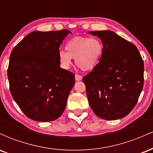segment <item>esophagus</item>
<instances>
[{"label": "esophagus", "mask_w": 153, "mask_h": 153, "mask_svg": "<svg viewBox=\"0 0 153 153\" xmlns=\"http://www.w3.org/2000/svg\"><path fill=\"white\" fill-rule=\"evenodd\" d=\"M75 80H77V81H79V80H82V77L81 76V75H79V74H75Z\"/></svg>", "instance_id": "34e87169"}]
</instances>
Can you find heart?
<instances>
[{
  "instance_id": "heart-1",
  "label": "heart",
  "mask_w": 153,
  "mask_h": 153,
  "mask_svg": "<svg viewBox=\"0 0 153 153\" xmlns=\"http://www.w3.org/2000/svg\"><path fill=\"white\" fill-rule=\"evenodd\" d=\"M65 51L59 52L61 66L68 69L72 64V59L83 71H91L99 64L103 54L102 42L98 38L88 36H75L65 45Z\"/></svg>"
}]
</instances>
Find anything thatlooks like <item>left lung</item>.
<instances>
[{"mask_svg": "<svg viewBox=\"0 0 153 153\" xmlns=\"http://www.w3.org/2000/svg\"><path fill=\"white\" fill-rule=\"evenodd\" d=\"M89 33L103 45L99 64L82 78L89 105L100 118L121 119L134 108L143 88V59L134 45L113 31Z\"/></svg>", "mask_w": 153, "mask_h": 153, "instance_id": "left-lung-1", "label": "left lung"}]
</instances>
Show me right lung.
I'll return each instance as SVG.
<instances>
[{"mask_svg": "<svg viewBox=\"0 0 153 153\" xmlns=\"http://www.w3.org/2000/svg\"><path fill=\"white\" fill-rule=\"evenodd\" d=\"M71 31H35L14 47L8 78L12 97L28 118L47 122L65 108L75 75L59 67V46Z\"/></svg>", "mask_w": 153, "mask_h": 153, "instance_id": "obj_1", "label": "right lung"}]
</instances>
